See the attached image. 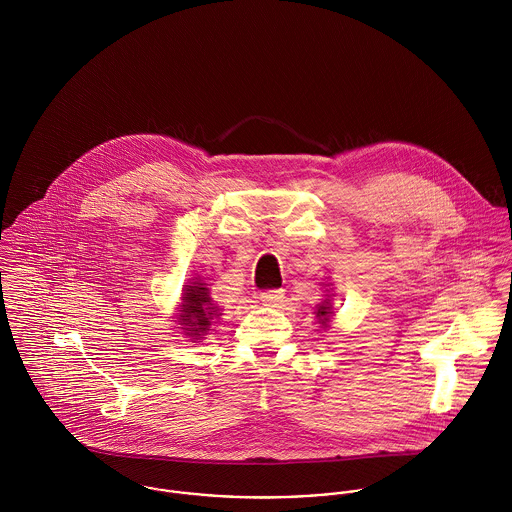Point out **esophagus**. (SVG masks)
Instances as JSON below:
<instances>
[{
  "label": "esophagus",
  "mask_w": 512,
  "mask_h": 512,
  "mask_svg": "<svg viewBox=\"0 0 512 512\" xmlns=\"http://www.w3.org/2000/svg\"><path fill=\"white\" fill-rule=\"evenodd\" d=\"M260 301L268 307H276L280 301H284V290H264L260 293Z\"/></svg>",
  "instance_id": "esophagus-1"
}]
</instances>
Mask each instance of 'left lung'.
<instances>
[{"label":"left lung","mask_w":512,"mask_h":512,"mask_svg":"<svg viewBox=\"0 0 512 512\" xmlns=\"http://www.w3.org/2000/svg\"><path fill=\"white\" fill-rule=\"evenodd\" d=\"M331 313H333V311H331V303L325 299V303H321V305L317 307V317H319V321H321L323 327H327Z\"/></svg>","instance_id":"obj_1"}]
</instances>
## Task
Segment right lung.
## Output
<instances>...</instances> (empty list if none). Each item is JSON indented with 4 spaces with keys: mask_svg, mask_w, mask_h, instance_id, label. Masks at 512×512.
<instances>
[{
    "mask_svg": "<svg viewBox=\"0 0 512 512\" xmlns=\"http://www.w3.org/2000/svg\"><path fill=\"white\" fill-rule=\"evenodd\" d=\"M181 325H185L183 329L191 333V337L195 335H203L205 331H209L211 319L215 315V305L209 297V290L205 284H193L187 286L183 293V305H181Z\"/></svg>",
    "mask_w": 512,
    "mask_h": 512,
    "instance_id": "right-lung-1",
    "label": "right lung"
}]
</instances>
